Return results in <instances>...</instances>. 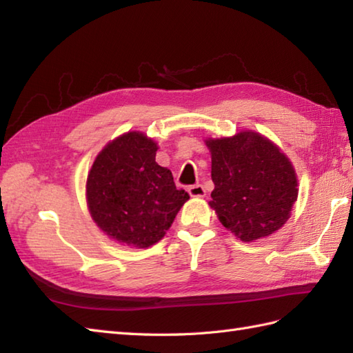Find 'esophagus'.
Returning <instances> with one entry per match:
<instances>
[{
	"mask_svg": "<svg viewBox=\"0 0 353 353\" xmlns=\"http://www.w3.org/2000/svg\"><path fill=\"white\" fill-rule=\"evenodd\" d=\"M188 192L191 197H205L206 196V191L203 188V185H192L188 188Z\"/></svg>",
	"mask_w": 353,
	"mask_h": 353,
	"instance_id": "esophagus-1",
	"label": "esophagus"
}]
</instances>
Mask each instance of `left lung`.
Listing matches in <instances>:
<instances>
[{
  "mask_svg": "<svg viewBox=\"0 0 353 353\" xmlns=\"http://www.w3.org/2000/svg\"><path fill=\"white\" fill-rule=\"evenodd\" d=\"M215 185L209 201L220 223L244 243L279 230L297 200V174L273 141L253 130L206 138Z\"/></svg>",
  "mask_w": 353,
  "mask_h": 353,
  "instance_id": "obj_1",
  "label": "left lung"
}]
</instances>
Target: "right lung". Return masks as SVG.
<instances>
[{
	"label": "right lung",
	"instance_id": "add662e5",
	"mask_svg": "<svg viewBox=\"0 0 353 353\" xmlns=\"http://www.w3.org/2000/svg\"><path fill=\"white\" fill-rule=\"evenodd\" d=\"M157 148L142 132L123 133L103 147L88 172L89 214L119 244L147 249L161 241L190 199L156 162Z\"/></svg>",
	"mask_w": 353,
	"mask_h": 353
}]
</instances>
